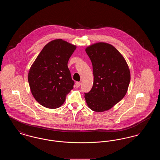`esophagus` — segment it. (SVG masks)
I'll return each instance as SVG.
<instances>
[{
    "mask_svg": "<svg viewBox=\"0 0 160 160\" xmlns=\"http://www.w3.org/2000/svg\"><path fill=\"white\" fill-rule=\"evenodd\" d=\"M80 84H81V83H80V82H76V85L77 88H79V87H80Z\"/></svg>",
    "mask_w": 160,
    "mask_h": 160,
    "instance_id": "esophagus-1",
    "label": "esophagus"
}]
</instances>
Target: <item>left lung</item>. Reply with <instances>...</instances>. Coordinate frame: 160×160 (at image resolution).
I'll return each instance as SVG.
<instances>
[{
    "label": "left lung",
    "instance_id": "8db88e82",
    "mask_svg": "<svg viewBox=\"0 0 160 160\" xmlns=\"http://www.w3.org/2000/svg\"><path fill=\"white\" fill-rule=\"evenodd\" d=\"M91 60L93 83L84 93L88 106L96 112L110 110L126 95L131 76L128 65L112 45L99 42L86 48Z\"/></svg>",
    "mask_w": 160,
    "mask_h": 160
}]
</instances>
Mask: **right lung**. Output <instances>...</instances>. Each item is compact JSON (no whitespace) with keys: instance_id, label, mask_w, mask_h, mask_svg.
Here are the masks:
<instances>
[{"instance_id":"obj_1","label":"right lung","mask_w":160,"mask_h":160,"mask_svg":"<svg viewBox=\"0 0 160 160\" xmlns=\"http://www.w3.org/2000/svg\"><path fill=\"white\" fill-rule=\"evenodd\" d=\"M76 47L62 39H54L44 46L32 65L28 82L33 97L41 106L60 107L73 89L68 62Z\"/></svg>"}]
</instances>
